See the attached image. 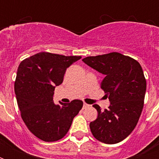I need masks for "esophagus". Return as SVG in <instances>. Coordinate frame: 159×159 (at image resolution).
I'll return each instance as SVG.
<instances>
[{
	"label": "esophagus",
	"instance_id": "esophagus-1",
	"mask_svg": "<svg viewBox=\"0 0 159 159\" xmlns=\"http://www.w3.org/2000/svg\"><path fill=\"white\" fill-rule=\"evenodd\" d=\"M88 107H90V105H88V104H87V103H83V109H87V108H88Z\"/></svg>",
	"mask_w": 159,
	"mask_h": 159
}]
</instances>
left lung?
<instances>
[{
	"label": "left lung",
	"instance_id": "obj_1",
	"mask_svg": "<svg viewBox=\"0 0 159 159\" xmlns=\"http://www.w3.org/2000/svg\"><path fill=\"white\" fill-rule=\"evenodd\" d=\"M82 61L105 75L101 87L111 102L105 111L93 106L98 116L90 123L91 131L102 143H119L130 134L142 113L146 92L143 69L138 61L117 52L89 56Z\"/></svg>",
	"mask_w": 159,
	"mask_h": 159
}]
</instances>
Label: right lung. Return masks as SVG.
<instances>
[{
    "label": "right lung",
    "instance_id": "1",
    "mask_svg": "<svg viewBox=\"0 0 159 159\" xmlns=\"http://www.w3.org/2000/svg\"><path fill=\"white\" fill-rule=\"evenodd\" d=\"M81 56L41 52L24 59L17 70L15 92L21 118L29 130L45 142L62 139L83 102L55 105L53 91L63 81L66 70Z\"/></svg>",
    "mask_w": 159,
    "mask_h": 159
}]
</instances>
